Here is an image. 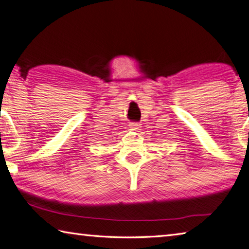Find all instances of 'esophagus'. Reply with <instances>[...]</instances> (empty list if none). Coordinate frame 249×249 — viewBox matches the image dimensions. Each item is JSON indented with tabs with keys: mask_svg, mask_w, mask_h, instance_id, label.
I'll list each match as a JSON object with an SVG mask.
<instances>
[{
	"mask_svg": "<svg viewBox=\"0 0 249 249\" xmlns=\"http://www.w3.org/2000/svg\"><path fill=\"white\" fill-rule=\"evenodd\" d=\"M130 128H131V130H134V131H138V130H140L141 124L139 122H132V124H130Z\"/></svg>",
	"mask_w": 249,
	"mask_h": 249,
	"instance_id": "esophagus-1",
	"label": "esophagus"
}]
</instances>
